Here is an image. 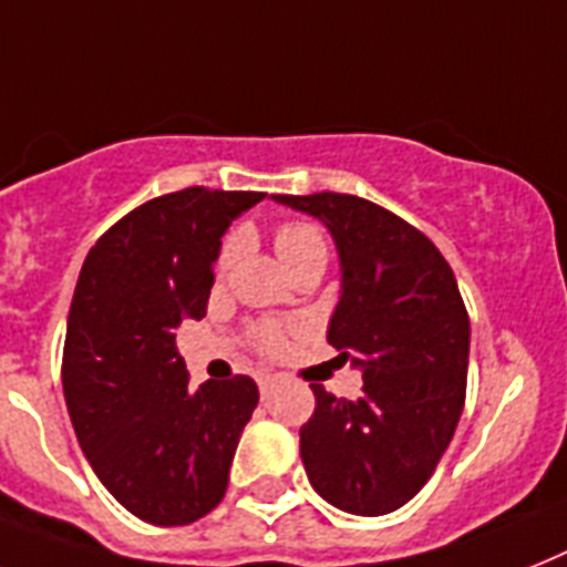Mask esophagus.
I'll use <instances>...</instances> for the list:
<instances>
[{
    "mask_svg": "<svg viewBox=\"0 0 567 567\" xmlns=\"http://www.w3.org/2000/svg\"><path fill=\"white\" fill-rule=\"evenodd\" d=\"M276 381H279V379H276V375H270V372H268V375H261V379H259V390H261V395H268L270 390L276 388Z\"/></svg>",
    "mask_w": 567,
    "mask_h": 567,
    "instance_id": "1",
    "label": "esophagus"
}]
</instances>
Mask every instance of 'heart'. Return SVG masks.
<instances>
[{
  "label": "heart",
  "mask_w": 567,
  "mask_h": 567,
  "mask_svg": "<svg viewBox=\"0 0 567 567\" xmlns=\"http://www.w3.org/2000/svg\"><path fill=\"white\" fill-rule=\"evenodd\" d=\"M238 236L229 238L220 250V268H227L229 261L236 259L238 252ZM276 252L279 259L285 261V268L291 270L293 265H299L308 256H326V238L323 233L315 227V224H302V220H291V224H282L276 229ZM259 343L265 349H279L282 347V334L274 326H265L259 331Z\"/></svg>",
  "instance_id": "heart-1"
}]
</instances>
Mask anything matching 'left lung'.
Returning <instances> with one entry per match:
<instances>
[{"label":"left lung","instance_id":"obj_1","mask_svg":"<svg viewBox=\"0 0 567 567\" xmlns=\"http://www.w3.org/2000/svg\"><path fill=\"white\" fill-rule=\"evenodd\" d=\"M317 218L340 259L329 343L361 370L358 399L311 384L299 457L320 498L352 515L399 509L434 475L466 402L468 315L434 241L355 195H274Z\"/></svg>","mask_w":567,"mask_h":567}]
</instances>
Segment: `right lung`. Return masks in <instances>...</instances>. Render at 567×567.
Masks as SVG:
<instances>
[{
  "instance_id": "right-lung-1",
  "label": "right lung",
  "mask_w": 567,
  "mask_h": 567,
  "mask_svg": "<svg viewBox=\"0 0 567 567\" xmlns=\"http://www.w3.org/2000/svg\"><path fill=\"white\" fill-rule=\"evenodd\" d=\"M261 197L204 186L154 197L95 241L78 276L63 343L69 419L110 495L156 527L218 507L259 404L247 375L188 388L174 329L206 315L220 238Z\"/></svg>"
}]
</instances>
